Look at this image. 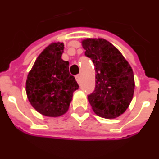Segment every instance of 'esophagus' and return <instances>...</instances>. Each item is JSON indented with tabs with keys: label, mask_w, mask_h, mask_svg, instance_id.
I'll return each instance as SVG.
<instances>
[{
	"label": "esophagus",
	"mask_w": 159,
	"mask_h": 159,
	"mask_svg": "<svg viewBox=\"0 0 159 159\" xmlns=\"http://www.w3.org/2000/svg\"><path fill=\"white\" fill-rule=\"evenodd\" d=\"M76 80L77 81V83H80V80H81V76L80 75H76Z\"/></svg>",
	"instance_id": "esophagus-1"
}]
</instances>
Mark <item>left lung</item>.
<instances>
[{
	"mask_svg": "<svg viewBox=\"0 0 159 159\" xmlns=\"http://www.w3.org/2000/svg\"><path fill=\"white\" fill-rule=\"evenodd\" d=\"M83 46L95 70V87L88 95L89 102L99 116L116 118L126 110L134 96L133 70L118 49L106 39H87Z\"/></svg>",
	"mask_w": 159,
	"mask_h": 159,
	"instance_id": "1",
	"label": "left lung"
}]
</instances>
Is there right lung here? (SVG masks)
Instances as JSON below:
<instances>
[{
    "label": "right lung",
    "mask_w": 159,
    "mask_h": 159,
    "mask_svg": "<svg viewBox=\"0 0 159 159\" xmlns=\"http://www.w3.org/2000/svg\"><path fill=\"white\" fill-rule=\"evenodd\" d=\"M63 43H53L41 52L30 70L25 91L36 110L50 117H57L68 110L73 92L79 85L69 72V62L61 57Z\"/></svg>",
    "instance_id": "right-lung-1"
}]
</instances>
